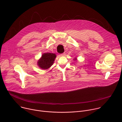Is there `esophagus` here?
<instances>
[{
	"mask_svg": "<svg viewBox=\"0 0 122 122\" xmlns=\"http://www.w3.org/2000/svg\"><path fill=\"white\" fill-rule=\"evenodd\" d=\"M65 55H66V53H63L60 54V56H65Z\"/></svg>",
	"mask_w": 122,
	"mask_h": 122,
	"instance_id": "1",
	"label": "esophagus"
}]
</instances>
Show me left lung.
<instances>
[{
  "label": "left lung",
  "mask_w": 122,
  "mask_h": 122,
  "mask_svg": "<svg viewBox=\"0 0 122 122\" xmlns=\"http://www.w3.org/2000/svg\"><path fill=\"white\" fill-rule=\"evenodd\" d=\"M74 60H76V59H74Z\"/></svg>",
  "instance_id": "1"
}]
</instances>
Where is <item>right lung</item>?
Instances as JSON below:
<instances>
[{"label":"right lung","instance_id":"add662e5","mask_svg":"<svg viewBox=\"0 0 122 122\" xmlns=\"http://www.w3.org/2000/svg\"><path fill=\"white\" fill-rule=\"evenodd\" d=\"M56 55L52 53H44L38 63L39 66L42 69H47L51 66L54 63Z\"/></svg>","mask_w":122,"mask_h":122}]
</instances>
